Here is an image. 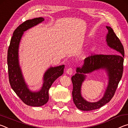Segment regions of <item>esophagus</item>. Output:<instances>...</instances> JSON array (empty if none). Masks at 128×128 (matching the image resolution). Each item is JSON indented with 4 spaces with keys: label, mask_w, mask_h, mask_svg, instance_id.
<instances>
[{
    "label": "esophagus",
    "mask_w": 128,
    "mask_h": 128,
    "mask_svg": "<svg viewBox=\"0 0 128 128\" xmlns=\"http://www.w3.org/2000/svg\"><path fill=\"white\" fill-rule=\"evenodd\" d=\"M66 73L68 74H69V75L72 74V73H73V69L72 68H69L67 69Z\"/></svg>",
    "instance_id": "obj_1"
}]
</instances>
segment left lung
Masks as SVG:
<instances>
[{
    "mask_svg": "<svg viewBox=\"0 0 128 128\" xmlns=\"http://www.w3.org/2000/svg\"><path fill=\"white\" fill-rule=\"evenodd\" d=\"M108 33L106 42L114 50L110 55H94L86 58L82 67H77L76 73L73 76L72 96L76 106L82 111H92L98 109L109 102L113 98L123 73L124 49L120 40L113 29L106 26ZM104 69L108 76V84L103 98L96 102H88L81 95V86L86 78L85 74L99 69Z\"/></svg>",
    "mask_w": 128,
    "mask_h": 128,
    "instance_id": "obj_1",
    "label": "left lung"
}]
</instances>
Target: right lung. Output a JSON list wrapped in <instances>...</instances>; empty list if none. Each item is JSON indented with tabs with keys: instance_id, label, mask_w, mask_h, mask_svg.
I'll return each instance as SVG.
<instances>
[{
	"instance_id": "obj_1",
	"label": "right lung",
	"mask_w": 128,
	"mask_h": 128,
	"mask_svg": "<svg viewBox=\"0 0 128 128\" xmlns=\"http://www.w3.org/2000/svg\"><path fill=\"white\" fill-rule=\"evenodd\" d=\"M44 20L43 17L28 20L14 30L10 40L7 53V64L10 84L13 90L26 104L40 107L47 103L48 90L53 82L63 74L64 65L50 67L43 76V84L37 92H31L25 83L18 62V47L24 32Z\"/></svg>"
}]
</instances>
